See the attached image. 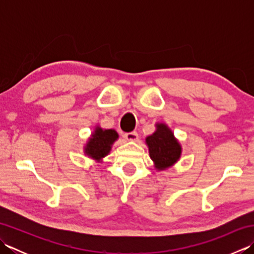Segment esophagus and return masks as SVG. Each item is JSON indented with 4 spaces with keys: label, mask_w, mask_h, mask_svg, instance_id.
<instances>
[{
    "label": "esophagus",
    "mask_w": 254,
    "mask_h": 254,
    "mask_svg": "<svg viewBox=\"0 0 254 254\" xmlns=\"http://www.w3.org/2000/svg\"><path fill=\"white\" fill-rule=\"evenodd\" d=\"M124 138L127 139V141H137L138 134L136 132H128L124 134Z\"/></svg>",
    "instance_id": "esophagus-1"
}]
</instances>
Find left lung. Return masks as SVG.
Segmentation results:
<instances>
[{
    "instance_id": "obj_1",
    "label": "left lung",
    "mask_w": 254,
    "mask_h": 254,
    "mask_svg": "<svg viewBox=\"0 0 254 254\" xmlns=\"http://www.w3.org/2000/svg\"><path fill=\"white\" fill-rule=\"evenodd\" d=\"M149 156L157 169H165L179 159L181 146L165 124H158L157 131L146 138Z\"/></svg>"
}]
</instances>
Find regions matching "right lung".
I'll return each mask as SVG.
<instances>
[{
  "instance_id": "obj_1",
  "label": "right lung",
  "mask_w": 254,
  "mask_h": 254,
  "mask_svg": "<svg viewBox=\"0 0 254 254\" xmlns=\"http://www.w3.org/2000/svg\"><path fill=\"white\" fill-rule=\"evenodd\" d=\"M118 138V133L115 130H102L96 128L93 136L86 145L85 152L91 158L101 159L110 152L111 145Z\"/></svg>"
}]
</instances>
